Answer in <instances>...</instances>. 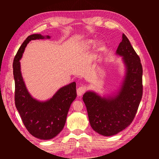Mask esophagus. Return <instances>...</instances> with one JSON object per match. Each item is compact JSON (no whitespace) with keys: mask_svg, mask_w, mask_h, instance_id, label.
Wrapping results in <instances>:
<instances>
[{"mask_svg":"<svg viewBox=\"0 0 159 159\" xmlns=\"http://www.w3.org/2000/svg\"><path fill=\"white\" fill-rule=\"evenodd\" d=\"M85 89H86L85 86H80V87H79V88H78L77 91H76L78 96L81 97L83 96V94L85 92Z\"/></svg>","mask_w":159,"mask_h":159,"instance_id":"1","label":"esophagus"}]
</instances>
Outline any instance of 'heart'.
I'll use <instances>...</instances> for the list:
<instances>
[{
	"label": "heart",
	"instance_id": "obj_1",
	"mask_svg": "<svg viewBox=\"0 0 159 159\" xmlns=\"http://www.w3.org/2000/svg\"><path fill=\"white\" fill-rule=\"evenodd\" d=\"M93 41L92 39H86L85 41L83 42V46L85 48H88L93 44ZM103 47H104V43L102 42H100L96 44V49H97V50H98V51L102 50L103 48Z\"/></svg>",
	"mask_w": 159,
	"mask_h": 159
}]
</instances>
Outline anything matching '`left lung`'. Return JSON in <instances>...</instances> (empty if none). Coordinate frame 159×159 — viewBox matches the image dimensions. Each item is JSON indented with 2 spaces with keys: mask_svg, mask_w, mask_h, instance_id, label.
I'll return each instance as SVG.
<instances>
[{
  "mask_svg": "<svg viewBox=\"0 0 159 159\" xmlns=\"http://www.w3.org/2000/svg\"><path fill=\"white\" fill-rule=\"evenodd\" d=\"M122 57L125 76L116 92L101 96L93 91L84 93L91 126L101 135L119 133L133 121L143 94V69L141 60L124 34L116 50Z\"/></svg>",
  "mask_w": 159,
  "mask_h": 159,
  "instance_id": "8db88e82",
  "label": "left lung"
}]
</instances>
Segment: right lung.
<instances>
[{"label":"right lung","mask_w":159,"mask_h":159,"mask_svg":"<svg viewBox=\"0 0 159 159\" xmlns=\"http://www.w3.org/2000/svg\"><path fill=\"white\" fill-rule=\"evenodd\" d=\"M50 38L41 34L29 35L20 47L13 63L16 109L29 133L43 140L52 139L63 130L71 104L76 97L75 82L61 87L45 101L34 98L26 88L20 62L25 48L31 40Z\"/></svg>","instance_id":"right-lung-1"}]
</instances>
